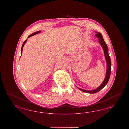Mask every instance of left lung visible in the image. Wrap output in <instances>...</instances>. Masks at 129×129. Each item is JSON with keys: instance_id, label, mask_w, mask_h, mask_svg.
<instances>
[{"instance_id": "8db88e82", "label": "left lung", "mask_w": 129, "mask_h": 129, "mask_svg": "<svg viewBox=\"0 0 129 129\" xmlns=\"http://www.w3.org/2000/svg\"><path fill=\"white\" fill-rule=\"evenodd\" d=\"M96 34H95V36L97 38H98L99 42L101 45L102 47H103L104 51V55H105V58L106 61V64H107V70H106V75L105 77V79L102 84L99 86L98 88L92 90H86L83 89L82 88H80L77 87V88L80 89L81 90L84 91V92L87 93H95L96 92H98L100 91L102 88H103L105 85L107 84L108 81L109 80L110 76L111 74V61L110 57L109 55L108 54V46L104 42V40L103 39V37L102 35L101 34V33L99 32H96Z\"/></svg>"}]
</instances>
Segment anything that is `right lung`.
Listing matches in <instances>:
<instances>
[{"label":"right lung","instance_id":"1","mask_svg":"<svg viewBox=\"0 0 129 129\" xmlns=\"http://www.w3.org/2000/svg\"><path fill=\"white\" fill-rule=\"evenodd\" d=\"M41 32V31H37V32H35L32 33V34H31L30 35H29V36H28V37H27V38H29L30 37H31V36H33V35H35L37 34L38 33H39ZM26 41H27V40H26L25 42L23 43V44H22V48H21V53H22V51H23V47H24V45H25V43L26 42ZM20 57H21V56H20Z\"/></svg>","mask_w":129,"mask_h":129}]
</instances>
